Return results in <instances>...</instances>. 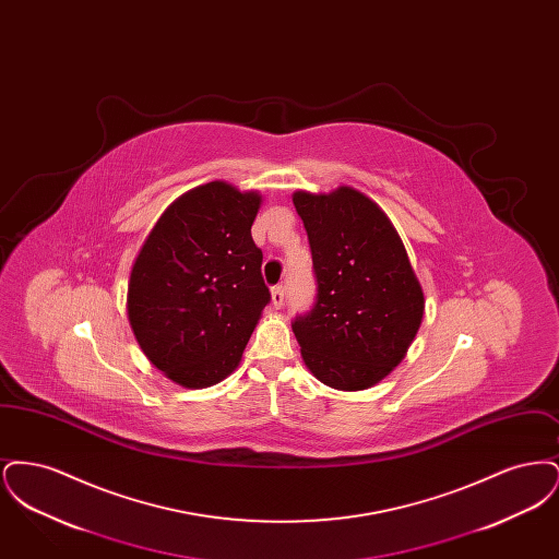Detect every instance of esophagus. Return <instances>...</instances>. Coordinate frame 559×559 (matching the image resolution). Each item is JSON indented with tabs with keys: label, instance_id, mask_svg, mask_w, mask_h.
<instances>
[{
	"label": "esophagus",
	"instance_id": "obj_1",
	"mask_svg": "<svg viewBox=\"0 0 559 559\" xmlns=\"http://www.w3.org/2000/svg\"><path fill=\"white\" fill-rule=\"evenodd\" d=\"M283 301H285V287L283 285L272 287V304H274V308H281Z\"/></svg>",
	"mask_w": 559,
	"mask_h": 559
}]
</instances>
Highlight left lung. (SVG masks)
I'll list each match as a JSON object with an SVG mask.
<instances>
[{
	"instance_id": "obj_1",
	"label": "left lung",
	"mask_w": 559,
	"mask_h": 559,
	"mask_svg": "<svg viewBox=\"0 0 559 559\" xmlns=\"http://www.w3.org/2000/svg\"><path fill=\"white\" fill-rule=\"evenodd\" d=\"M293 205L319 283L314 308L293 320L301 358L329 388H372L399 367L421 326V283L394 224L360 190H297Z\"/></svg>"
}]
</instances>
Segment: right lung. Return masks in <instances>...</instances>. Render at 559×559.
Returning <instances> with one entry per match:
<instances>
[{
	"instance_id": "1",
	"label": "right lung",
	"mask_w": 559,
	"mask_h": 559,
	"mask_svg": "<svg viewBox=\"0 0 559 559\" xmlns=\"http://www.w3.org/2000/svg\"><path fill=\"white\" fill-rule=\"evenodd\" d=\"M262 194L213 180L178 197L144 240L128 283V319L144 356L182 388L239 367L270 292L251 239Z\"/></svg>"
}]
</instances>
